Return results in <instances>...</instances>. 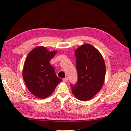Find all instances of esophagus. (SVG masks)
<instances>
[{"mask_svg":"<svg viewBox=\"0 0 131 131\" xmlns=\"http://www.w3.org/2000/svg\"><path fill=\"white\" fill-rule=\"evenodd\" d=\"M68 77H65V78L63 79V81L64 82H66V83L68 81Z\"/></svg>","mask_w":131,"mask_h":131,"instance_id":"34e87169","label":"esophagus"}]
</instances>
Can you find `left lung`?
<instances>
[{
  "instance_id": "left-lung-1",
  "label": "left lung",
  "mask_w": 131,
  "mask_h": 131,
  "mask_svg": "<svg viewBox=\"0 0 131 131\" xmlns=\"http://www.w3.org/2000/svg\"><path fill=\"white\" fill-rule=\"evenodd\" d=\"M77 83L70 84L73 94L80 101L90 100L102 87L106 74L105 62L101 53L89 44L75 50Z\"/></svg>"
}]
</instances>
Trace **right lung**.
<instances>
[{
    "label": "right lung",
    "instance_id": "add662e5",
    "mask_svg": "<svg viewBox=\"0 0 131 131\" xmlns=\"http://www.w3.org/2000/svg\"><path fill=\"white\" fill-rule=\"evenodd\" d=\"M56 52L38 47L31 51L26 59L23 69L24 81L30 92L40 98L50 96L62 81L50 63Z\"/></svg>",
    "mask_w": 131,
    "mask_h": 131
}]
</instances>
